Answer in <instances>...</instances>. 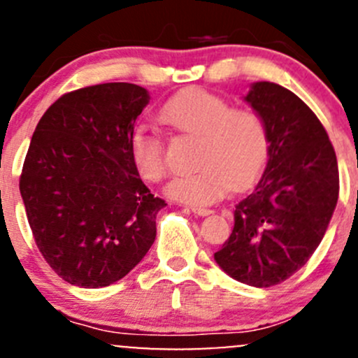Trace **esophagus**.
<instances>
[{
	"label": "esophagus",
	"mask_w": 358,
	"mask_h": 358,
	"mask_svg": "<svg viewBox=\"0 0 358 358\" xmlns=\"http://www.w3.org/2000/svg\"><path fill=\"white\" fill-rule=\"evenodd\" d=\"M190 210L194 214H197V216H209L210 213H213V209H208V208H197V206H190Z\"/></svg>",
	"instance_id": "esophagus-1"
}]
</instances>
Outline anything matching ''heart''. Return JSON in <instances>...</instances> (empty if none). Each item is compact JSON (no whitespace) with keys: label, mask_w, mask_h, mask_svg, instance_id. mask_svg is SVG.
Segmentation results:
<instances>
[{"label":"heart","mask_w":358,"mask_h":358,"mask_svg":"<svg viewBox=\"0 0 358 358\" xmlns=\"http://www.w3.org/2000/svg\"><path fill=\"white\" fill-rule=\"evenodd\" d=\"M171 129L199 138L195 173L173 178L166 194L190 206H208L229 187L250 182L268 159L269 137L262 116L252 108H231L221 96L204 89L176 94L161 108ZM130 157L138 175L157 182L166 175L164 144L156 131L137 127L129 141Z\"/></svg>","instance_id":"obj_1"}]
</instances>
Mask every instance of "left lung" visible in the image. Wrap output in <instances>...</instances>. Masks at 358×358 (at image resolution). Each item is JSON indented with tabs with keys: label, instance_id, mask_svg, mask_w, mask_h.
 <instances>
[{
	"label": "left lung",
	"instance_id": "obj_1",
	"mask_svg": "<svg viewBox=\"0 0 358 358\" xmlns=\"http://www.w3.org/2000/svg\"><path fill=\"white\" fill-rule=\"evenodd\" d=\"M245 101L268 129V163L255 189L236 202L235 227L214 261L233 280L268 288L288 280L319 247L340 175L324 127L292 90L255 82Z\"/></svg>",
	"mask_w": 358,
	"mask_h": 358
}]
</instances>
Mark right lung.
I'll list each match as a JSON object with an SVG mask.
<instances>
[{
	"mask_svg": "<svg viewBox=\"0 0 358 358\" xmlns=\"http://www.w3.org/2000/svg\"><path fill=\"white\" fill-rule=\"evenodd\" d=\"M149 92L127 82L63 94L37 123L20 175L36 245L52 271L82 288L110 287L156 238L166 202L144 185L129 141Z\"/></svg>",
	"mask_w": 358,
	"mask_h": 358,
	"instance_id": "1",
	"label": "right lung"
}]
</instances>
